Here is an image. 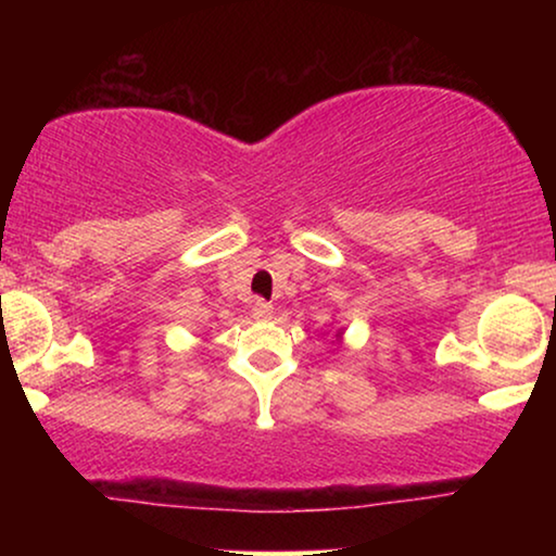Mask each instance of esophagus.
<instances>
[{
	"label": "esophagus",
	"instance_id": "34e87169",
	"mask_svg": "<svg viewBox=\"0 0 556 556\" xmlns=\"http://www.w3.org/2000/svg\"><path fill=\"white\" fill-rule=\"evenodd\" d=\"M270 316H273V306H270V303L257 299V301L253 303V318H261V321H263V318H270Z\"/></svg>",
	"mask_w": 556,
	"mask_h": 556
}]
</instances>
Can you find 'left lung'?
<instances>
[{"instance_id":"1","label":"left lung","mask_w":556,"mask_h":556,"mask_svg":"<svg viewBox=\"0 0 556 556\" xmlns=\"http://www.w3.org/2000/svg\"><path fill=\"white\" fill-rule=\"evenodd\" d=\"M337 337H339V333H337Z\"/></svg>"}]
</instances>
